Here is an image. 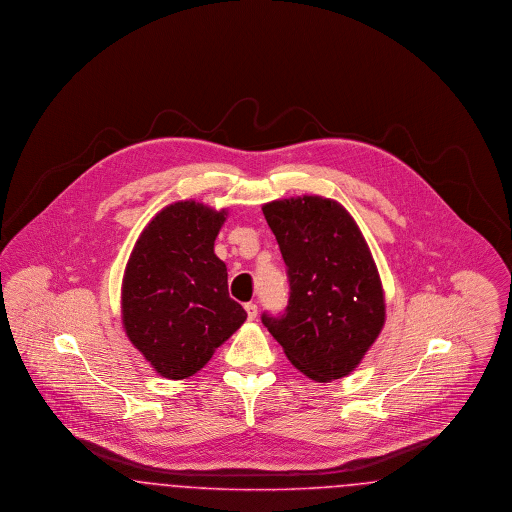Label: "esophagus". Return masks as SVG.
I'll return each instance as SVG.
<instances>
[{"instance_id": "34e87169", "label": "esophagus", "mask_w": 512, "mask_h": 512, "mask_svg": "<svg viewBox=\"0 0 512 512\" xmlns=\"http://www.w3.org/2000/svg\"><path fill=\"white\" fill-rule=\"evenodd\" d=\"M245 313L249 320H255L257 318V305L255 303H245Z\"/></svg>"}]
</instances>
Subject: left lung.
<instances>
[{"instance_id": "left-lung-1", "label": "left lung", "mask_w": 512, "mask_h": 512, "mask_svg": "<svg viewBox=\"0 0 512 512\" xmlns=\"http://www.w3.org/2000/svg\"><path fill=\"white\" fill-rule=\"evenodd\" d=\"M288 267L284 315L263 324L297 370L317 382L351 374L386 322L380 274L353 217L320 195L263 205Z\"/></svg>"}]
</instances>
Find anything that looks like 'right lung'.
Instances as JSON below:
<instances>
[{
    "label": "right lung",
    "instance_id": "obj_1",
    "mask_svg": "<svg viewBox=\"0 0 512 512\" xmlns=\"http://www.w3.org/2000/svg\"><path fill=\"white\" fill-rule=\"evenodd\" d=\"M226 209L176 201L149 220L122 278V326L157 374L194 376L247 318L215 240Z\"/></svg>",
    "mask_w": 512,
    "mask_h": 512
}]
</instances>
